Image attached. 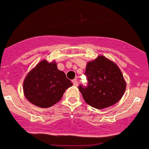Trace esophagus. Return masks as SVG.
I'll use <instances>...</instances> for the list:
<instances>
[{"instance_id": "obj_1", "label": "esophagus", "mask_w": 149, "mask_h": 149, "mask_svg": "<svg viewBox=\"0 0 149 149\" xmlns=\"http://www.w3.org/2000/svg\"><path fill=\"white\" fill-rule=\"evenodd\" d=\"M72 83H73V85H74L75 86H78V81H77V79H76L72 80Z\"/></svg>"}]
</instances>
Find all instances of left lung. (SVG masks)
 <instances>
[{"label": "left lung", "instance_id": "obj_1", "mask_svg": "<svg viewBox=\"0 0 149 149\" xmlns=\"http://www.w3.org/2000/svg\"><path fill=\"white\" fill-rule=\"evenodd\" d=\"M88 86L79 90L88 105L99 109L107 108L121 100L126 82L116 63L103 56L87 63L86 72Z\"/></svg>", "mask_w": 149, "mask_h": 149}]
</instances>
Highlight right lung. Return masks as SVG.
Instances as JSON below:
<instances>
[{
    "label": "right lung",
    "mask_w": 149,
    "mask_h": 149,
    "mask_svg": "<svg viewBox=\"0 0 149 149\" xmlns=\"http://www.w3.org/2000/svg\"><path fill=\"white\" fill-rule=\"evenodd\" d=\"M72 86L65 72L58 70L55 61L43 60L27 73L23 89L29 102L40 108H48L59 102L66 89Z\"/></svg>",
    "instance_id": "obj_1"
}]
</instances>
